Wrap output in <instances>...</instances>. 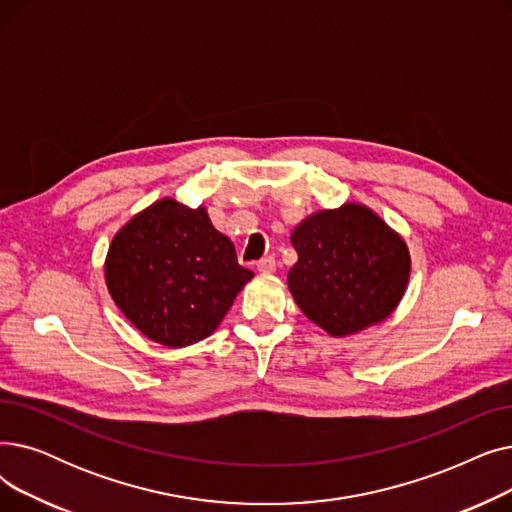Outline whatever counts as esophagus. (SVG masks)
I'll return each mask as SVG.
<instances>
[{
  "instance_id": "obj_1",
  "label": "esophagus",
  "mask_w": 512,
  "mask_h": 512,
  "mask_svg": "<svg viewBox=\"0 0 512 512\" xmlns=\"http://www.w3.org/2000/svg\"><path fill=\"white\" fill-rule=\"evenodd\" d=\"M256 269H258V273L271 275V273H275V269H277V262H275V258H273V256H269V258H262V260H258V262H256Z\"/></svg>"
}]
</instances>
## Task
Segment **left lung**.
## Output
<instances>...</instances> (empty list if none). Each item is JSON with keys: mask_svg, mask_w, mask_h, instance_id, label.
I'll return each mask as SVG.
<instances>
[{"mask_svg": "<svg viewBox=\"0 0 512 512\" xmlns=\"http://www.w3.org/2000/svg\"><path fill=\"white\" fill-rule=\"evenodd\" d=\"M298 262L287 285L298 308L331 337L383 323L402 302L410 252L402 235L369 206L316 210L291 233Z\"/></svg>", "mask_w": 512, "mask_h": 512, "instance_id": "obj_1", "label": "left lung"}]
</instances>
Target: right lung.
I'll use <instances>...</instances> for the list:
<instances>
[{
	"label": "right lung",
	"mask_w": 512,
	"mask_h": 512,
	"mask_svg": "<svg viewBox=\"0 0 512 512\" xmlns=\"http://www.w3.org/2000/svg\"><path fill=\"white\" fill-rule=\"evenodd\" d=\"M108 294L127 321L164 348L212 335L254 273L237 264L204 204L160 198L116 231L104 262Z\"/></svg>",
	"instance_id": "add662e5"
}]
</instances>
